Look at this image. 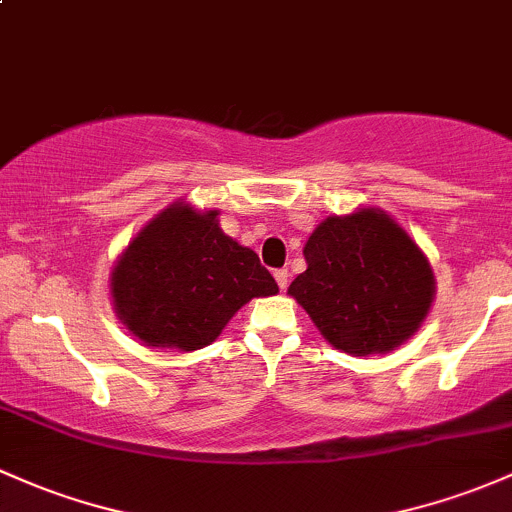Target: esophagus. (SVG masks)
I'll return each instance as SVG.
<instances>
[{
  "label": "esophagus",
  "instance_id": "esophagus-1",
  "mask_svg": "<svg viewBox=\"0 0 512 512\" xmlns=\"http://www.w3.org/2000/svg\"><path fill=\"white\" fill-rule=\"evenodd\" d=\"M273 278H276V283H278L280 290L288 288V271H285V268H278V271L273 273Z\"/></svg>",
  "mask_w": 512,
  "mask_h": 512
}]
</instances>
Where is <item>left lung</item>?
I'll list each match as a JSON object with an SVG mask.
<instances>
[{
  "instance_id": "1",
  "label": "left lung",
  "mask_w": 512,
  "mask_h": 512,
  "mask_svg": "<svg viewBox=\"0 0 512 512\" xmlns=\"http://www.w3.org/2000/svg\"><path fill=\"white\" fill-rule=\"evenodd\" d=\"M302 254L307 271L288 295L344 354H388L430 315L437 293L430 261L381 207L332 214L317 224Z\"/></svg>"
}]
</instances>
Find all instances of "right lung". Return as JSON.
I'll list each match as a JSON object with an SVG mask.
<instances>
[{
	"label": "right lung",
	"mask_w": 512,
	"mask_h": 512,
	"mask_svg": "<svg viewBox=\"0 0 512 512\" xmlns=\"http://www.w3.org/2000/svg\"><path fill=\"white\" fill-rule=\"evenodd\" d=\"M278 285L249 246L222 232L219 210L178 200L136 232L109 273L122 324L141 344L197 351Z\"/></svg>",
	"instance_id": "right-lung-1"
}]
</instances>
